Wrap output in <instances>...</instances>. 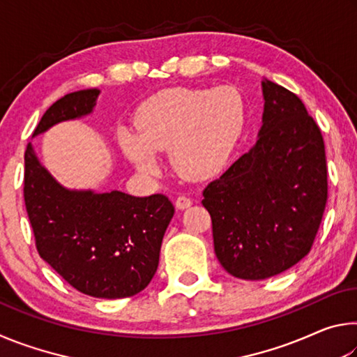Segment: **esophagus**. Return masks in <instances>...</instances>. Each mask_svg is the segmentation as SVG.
Segmentation results:
<instances>
[{"label": "esophagus", "mask_w": 357, "mask_h": 357, "mask_svg": "<svg viewBox=\"0 0 357 357\" xmlns=\"http://www.w3.org/2000/svg\"><path fill=\"white\" fill-rule=\"evenodd\" d=\"M176 208L178 209H185V208H189L190 204H192V200L189 197H185V195H179L178 198H176Z\"/></svg>", "instance_id": "esophagus-1"}]
</instances>
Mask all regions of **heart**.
Returning a JSON list of instances; mask_svg holds the SVG:
<instances>
[{
	"label": "heart",
	"mask_w": 357,
	"mask_h": 357,
	"mask_svg": "<svg viewBox=\"0 0 357 357\" xmlns=\"http://www.w3.org/2000/svg\"><path fill=\"white\" fill-rule=\"evenodd\" d=\"M245 119L238 88H172L144 100L135 128H119L118 143L138 172L159 170L157 151L168 149L174 172L189 179L219 173L233 153Z\"/></svg>",
	"instance_id": "b5f03b06"
}]
</instances>
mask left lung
<instances>
[{
  "mask_svg": "<svg viewBox=\"0 0 357 357\" xmlns=\"http://www.w3.org/2000/svg\"><path fill=\"white\" fill-rule=\"evenodd\" d=\"M258 140L203 190L223 269L264 280L310 252L328 202L321 130L298 96L263 80Z\"/></svg>",
  "mask_w": 357,
  "mask_h": 357,
  "instance_id": "obj_1",
  "label": "left lung"
}]
</instances>
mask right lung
<instances>
[{"label": "right lung", "instance_id": "right-lung-1", "mask_svg": "<svg viewBox=\"0 0 357 357\" xmlns=\"http://www.w3.org/2000/svg\"><path fill=\"white\" fill-rule=\"evenodd\" d=\"M99 93L91 88L66 94L44 113L33 137L93 113ZM23 195L40 258L70 287L93 298L121 299L149 285L174 214L165 195L66 189L40 164L31 143Z\"/></svg>", "mask_w": 357, "mask_h": 357}]
</instances>
